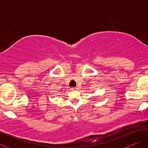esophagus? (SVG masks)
Wrapping results in <instances>:
<instances>
[{
	"label": "esophagus",
	"mask_w": 148,
	"mask_h": 148,
	"mask_svg": "<svg viewBox=\"0 0 148 148\" xmlns=\"http://www.w3.org/2000/svg\"><path fill=\"white\" fill-rule=\"evenodd\" d=\"M78 88H77V87H72V88L71 89V90H76V89H77Z\"/></svg>",
	"instance_id": "obj_1"
}]
</instances>
